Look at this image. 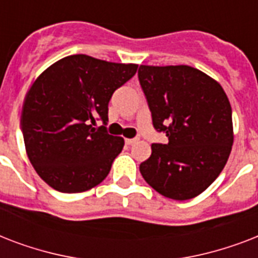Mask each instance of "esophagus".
<instances>
[{
  "mask_svg": "<svg viewBox=\"0 0 258 258\" xmlns=\"http://www.w3.org/2000/svg\"><path fill=\"white\" fill-rule=\"evenodd\" d=\"M137 142H138V139H125V145L131 146V145H134V143H137Z\"/></svg>",
  "mask_w": 258,
  "mask_h": 258,
  "instance_id": "obj_1",
  "label": "esophagus"
}]
</instances>
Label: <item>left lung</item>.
<instances>
[{
	"label": "left lung",
	"instance_id": "obj_1",
	"mask_svg": "<svg viewBox=\"0 0 258 258\" xmlns=\"http://www.w3.org/2000/svg\"><path fill=\"white\" fill-rule=\"evenodd\" d=\"M138 78L154 128L169 138L167 145H151L142 176L162 196L191 200L216 180L232 151L228 96L220 83L188 66H141Z\"/></svg>",
	"mask_w": 258,
	"mask_h": 258
}]
</instances>
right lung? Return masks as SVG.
Returning <instances> with one entry per match:
<instances>
[{
  "instance_id": "1",
  "label": "right lung",
  "mask_w": 258,
  "mask_h": 258,
  "mask_svg": "<svg viewBox=\"0 0 258 258\" xmlns=\"http://www.w3.org/2000/svg\"><path fill=\"white\" fill-rule=\"evenodd\" d=\"M137 70V64L72 54L36 79L22 105L21 130L30 163L50 187L87 191L108 175L124 146L105 128L109 99ZM97 118L105 125L95 129Z\"/></svg>"
}]
</instances>
